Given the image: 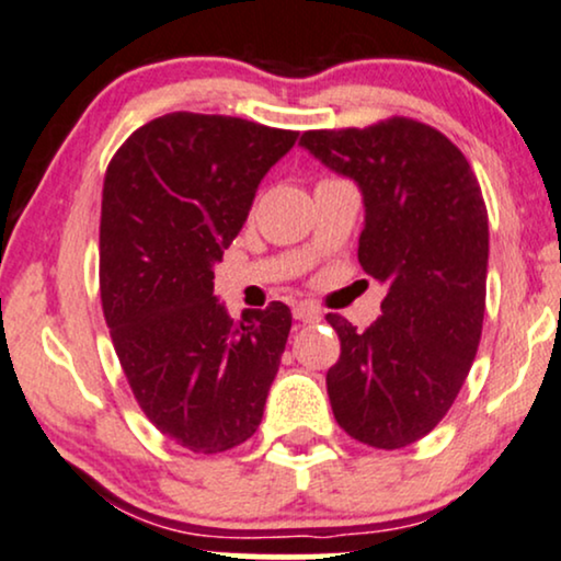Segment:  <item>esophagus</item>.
I'll list each match as a JSON object with an SVG mask.
<instances>
[{
	"label": "esophagus",
	"mask_w": 561,
	"mask_h": 561,
	"mask_svg": "<svg viewBox=\"0 0 561 561\" xmlns=\"http://www.w3.org/2000/svg\"><path fill=\"white\" fill-rule=\"evenodd\" d=\"M293 313H295L297 321H302V323H318V321H321V310H318L316 305H310V302L295 305Z\"/></svg>",
	"instance_id": "34e87169"
}]
</instances>
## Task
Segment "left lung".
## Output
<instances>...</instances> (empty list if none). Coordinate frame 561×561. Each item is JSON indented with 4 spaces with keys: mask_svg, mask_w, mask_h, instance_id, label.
Here are the masks:
<instances>
[{
    "mask_svg": "<svg viewBox=\"0 0 561 561\" xmlns=\"http://www.w3.org/2000/svg\"><path fill=\"white\" fill-rule=\"evenodd\" d=\"M300 145L359 188L357 256L386 287L370 329L325 316L342 339L325 373L333 416L359 443L403 448L448 414L479 350L489 259L479 181L448 137L411 118L305 131Z\"/></svg>",
    "mask_w": 561,
    "mask_h": 561,
    "instance_id": "8db88e82",
    "label": "left lung"
}]
</instances>
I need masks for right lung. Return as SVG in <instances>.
Returning a JSON list of instances; mask_svg holds the SVG:
<instances>
[{
    "label": "right lung",
    "instance_id": "right-lung-1",
    "mask_svg": "<svg viewBox=\"0 0 561 561\" xmlns=\"http://www.w3.org/2000/svg\"><path fill=\"white\" fill-rule=\"evenodd\" d=\"M295 141L243 118L168 113L105 173L101 300L118 363L147 420L204 456L256 432L293 325L285 302L232 321L215 266Z\"/></svg>",
    "mask_w": 561,
    "mask_h": 561
}]
</instances>
